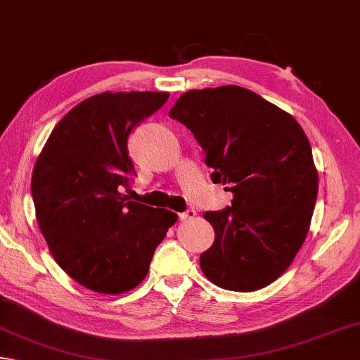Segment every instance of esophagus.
Returning <instances> with one entry per match:
<instances>
[{"label": "esophagus", "mask_w": 360, "mask_h": 360, "mask_svg": "<svg viewBox=\"0 0 360 360\" xmlns=\"http://www.w3.org/2000/svg\"><path fill=\"white\" fill-rule=\"evenodd\" d=\"M179 218H180L181 221H189V219H194V218H195V210L189 208V210H186V212L180 213V214H179Z\"/></svg>", "instance_id": "1"}]
</instances>
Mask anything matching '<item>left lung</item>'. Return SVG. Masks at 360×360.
Masks as SVG:
<instances>
[{
	"label": "left lung",
	"instance_id": "obj_1",
	"mask_svg": "<svg viewBox=\"0 0 360 360\" xmlns=\"http://www.w3.org/2000/svg\"><path fill=\"white\" fill-rule=\"evenodd\" d=\"M169 116L193 131L213 181L233 193L232 207L203 213L214 243L200 255L202 273L241 293L273 283L300 252L316 202L306 133L291 114L235 84L181 94Z\"/></svg>",
	"mask_w": 360,
	"mask_h": 360
}]
</instances>
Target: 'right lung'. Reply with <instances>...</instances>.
Segmentation results:
<instances>
[{
    "mask_svg": "<svg viewBox=\"0 0 360 360\" xmlns=\"http://www.w3.org/2000/svg\"><path fill=\"white\" fill-rule=\"evenodd\" d=\"M169 92H101L58 122L34 165L31 193L53 259L75 282L122 295L146 279L179 216L130 200L128 134Z\"/></svg>",
    "mask_w": 360,
    "mask_h": 360,
    "instance_id": "right-lung-1",
    "label": "right lung"
}]
</instances>
